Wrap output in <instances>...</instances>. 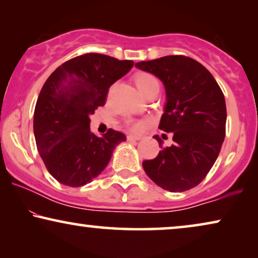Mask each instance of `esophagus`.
<instances>
[{"label":"esophagus","instance_id":"esophagus-1","mask_svg":"<svg viewBox=\"0 0 258 258\" xmlns=\"http://www.w3.org/2000/svg\"><path fill=\"white\" fill-rule=\"evenodd\" d=\"M126 140H128V141H140L141 137L140 136H134V135H128V136H126Z\"/></svg>","mask_w":258,"mask_h":258}]
</instances>
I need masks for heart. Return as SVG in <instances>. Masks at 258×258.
Masks as SVG:
<instances>
[{"instance_id": "heart-1", "label": "heart", "mask_w": 258, "mask_h": 258, "mask_svg": "<svg viewBox=\"0 0 258 258\" xmlns=\"http://www.w3.org/2000/svg\"><path fill=\"white\" fill-rule=\"evenodd\" d=\"M136 86L139 88L141 93L143 95H147L149 91H151L155 88H160V84H158V81L156 77L151 75V74L148 73H142L139 74L136 76ZM125 125L130 132L139 134L143 132L144 128H146V122L143 121H135V119H126Z\"/></svg>"}]
</instances>
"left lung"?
Returning a JSON list of instances; mask_svg holds the SVG:
<instances>
[{
    "label": "left lung",
    "mask_w": 258,
    "mask_h": 258,
    "mask_svg": "<svg viewBox=\"0 0 258 258\" xmlns=\"http://www.w3.org/2000/svg\"><path fill=\"white\" fill-rule=\"evenodd\" d=\"M158 77L165 87L167 103L158 128L171 133L174 143L143 169L158 186L182 192L199 185L213 168L225 137L227 107L224 95L206 67L183 55L135 64Z\"/></svg>",
    "instance_id": "obj_1"
}]
</instances>
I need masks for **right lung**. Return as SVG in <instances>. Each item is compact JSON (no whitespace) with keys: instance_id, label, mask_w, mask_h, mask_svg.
Returning <instances> with one entry per match:
<instances>
[{"instance_id":"right-lung-1","label":"right lung","mask_w":258,"mask_h":258,"mask_svg":"<svg viewBox=\"0 0 258 258\" xmlns=\"http://www.w3.org/2000/svg\"><path fill=\"white\" fill-rule=\"evenodd\" d=\"M129 59L89 52L58 67L42 87L34 112V135L45 168L56 181L82 186L97 177L124 134L90 132V118L105 103L109 88L133 68Z\"/></svg>"}]
</instances>
